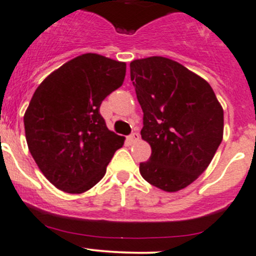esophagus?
<instances>
[{"mask_svg": "<svg viewBox=\"0 0 256 256\" xmlns=\"http://www.w3.org/2000/svg\"><path fill=\"white\" fill-rule=\"evenodd\" d=\"M138 138H140V135L138 132H132L128 136V141H131V142H136V141H138Z\"/></svg>", "mask_w": 256, "mask_h": 256, "instance_id": "34e87169", "label": "esophagus"}]
</instances>
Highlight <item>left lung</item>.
I'll use <instances>...</instances> for the list:
<instances>
[{"label":"left lung","mask_w":256,"mask_h":256,"mask_svg":"<svg viewBox=\"0 0 256 256\" xmlns=\"http://www.w3.org/2000/svg\"><path fill=\"white\" fill-rule=\"evenodd\" d=\"M130 76L151 146L140 174L168 192L185 188L209 166L222 140L224 110L208 81L174 60H134Z\"/></svg>","instance_id":"8db88e82"}]
</instances>
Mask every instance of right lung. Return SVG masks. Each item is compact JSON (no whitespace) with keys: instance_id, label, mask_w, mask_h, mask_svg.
I'll use <instances>...</instances> for the list:
<instances>
[{"instance_id":"add662e5","label":"right lung","mask_w":256,"mask_h":256,"mask_svg":"<svg viewBox=\"0 0 256 256\" xmlns=\"http://www.w3.org/2000/svg\"><path fill=\"white\" fill-rule=\"evenodd\" d=\"M125 75V62L84 54L50 74L34 91L24 116L27 145L44 178L60 190H90L122 148L125 138L108 130L100 106Z\"/></svg>"}]
</instances>
